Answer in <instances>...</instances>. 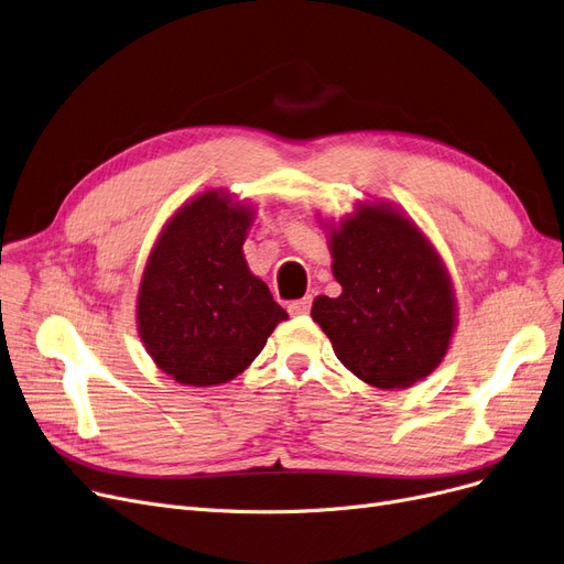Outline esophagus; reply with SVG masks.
Segmentation results:
<instances>
[{
  "instance_id": "obj_1",
  "label": "esophagus",
  "mask_w": 564,
  "mask_h": 564,
  "mask_svg": "<svg viewBox=\"0 0 564 564\" xmlns=\"http://www.w3.org/2000/svg\"><path fill=\"white\" fill-rule=\"evenodd\" d=\"M311 311V297H304V300H297V302H290L288 304V313L290 315H306Z\"/></svg>"
}]
</instances>
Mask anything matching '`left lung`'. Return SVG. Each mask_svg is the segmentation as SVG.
<instances>
[{
  "mask_svg": "<svg viewBox=\"0 0 564 564\" xmlns=\"http://www.w3.org/2000/svg\"><path fill=\"white\" fill-rule=\"evenodd\" d=\"M321 226L340 295L315 297L311 317L338 361L378 389H405L433 373L452 346L456 292L431 239L384 200Z\"/></svg>",
  "mask_w": 564,
  "mask_h": 564,
  "instance_id": "8db88e82",
  "label": "left lung"
}]
</instances>
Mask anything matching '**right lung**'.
Instances as JSON below:
<instances>
[{
    "label": "right lung",
    "mask_w": 564,
    "mask_h": 564,
    "mask_svg": "<svg viewBox=\"0 0 564 564\" xmlns=\"http://www.w3.org/2000/svg\"><path fill=\"white\" fill-rule=\"evenodd\" d=\"M256 207L209 188L167 218L135 300L144 350L180 384L214 387L247 371L288 321L243 258Z\"/></svg>",
    "instance_id": "1"
}]
</instances>
